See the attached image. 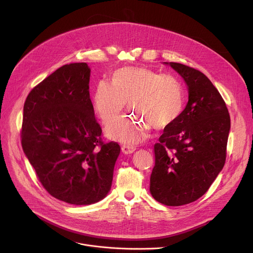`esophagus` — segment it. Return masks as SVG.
<instances>
[{"instance_id": "esophagus-1", "label": "esophagus", "mask_w": 253, "mask_h": 253, "mask_svg": "<svg viewBox=\"0 0 253 253\" xmlns=\"http://www.w3.org/2000/svg\"><path fill=\"white\" fill-rule=\"evenodd\" d=\"M121 150H122V152H123L124 154H130V153H133V152L136 150V148H135L134 146L123 145L122 148H121Z\"/></svg>"}]
</instances>
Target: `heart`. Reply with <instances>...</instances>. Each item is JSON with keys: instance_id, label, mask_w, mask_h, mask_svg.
I'll list each match as a JSON object with an SVG mask.
<instances>
[{"instance_id": "1", "label": "heart", "mask_w": 253, "mask_h": 253, "mask_svg": "<svg viewBox=\"0 0 253 253\" xmlns=\"http://www.w3.org/2000/svg\"><path fill=\"white\" fill-rule=\"evenodd\" d=\"M126 102L134 114L122 117L106 128V135L125 144L146 139L154 126L163 129L181 116L185 93L178 78L144 67H123L111 75V84H97L93 105L103 124L113 121Z\"/></svg>"}]
</instances>
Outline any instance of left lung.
<instances>
[{
  "label": "left lung",
  "mask_w": 253,
  "mask_h": 253,
  "mask_svg": "<svg viewBox=\"0 0 253 253\" xmlns=\"http://www.w3.org/2000/svg\"><path fill=\"white\" fill-rule=\"evenodd\" d=\"M165 64L184 79L189 95L181 116L164 129L154 145L150 192L164 205L180 206L204 195L222 170L230 116L220 93L200 71L180 63Z\"/></svg>",
  "instance_id": "1"
}]
</instances>
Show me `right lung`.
Wrapping results in <instances>:
<instances>
[{
	"mask_svg": "<svg viewBox=\"0 0 253 253\" xmlns=\"http://www.w3.org/2000/svg\"><path fill=\"white\" fill-rule=\"evenodd\" d=\"M90 72L87 63L64 65L34 87L24 104L23 150L47 192L74 205L108 194L120 154L118 143L101 138Z\"/></svg>",
	"mask_w": 253,
	"mask_h": 253,
	"instance_id": "1",
	"label": "right lung"
}]
</instances>
